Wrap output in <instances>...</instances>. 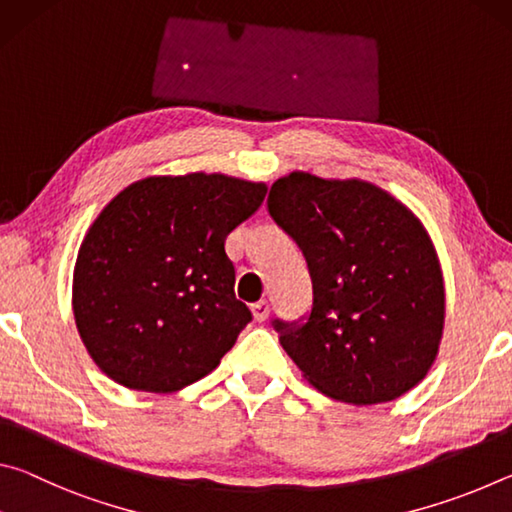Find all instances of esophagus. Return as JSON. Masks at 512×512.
<instances>
[{"instance_id":"1","label":"esophagus","mask_w":512,"mask_h":512,"mask_svg":"<svg viewBox=\"0 0 512 512\" xmlns=\"http://www.w3.org/2000/svg\"><path fill=\"white\" fill-rule=\"evenodd\" d=\"M250 309H253V316H255L257 323H264V320L268 318V314H271V305H268L266 300L255 302V305L250 307Z\"/></svg>"}]
</instances>
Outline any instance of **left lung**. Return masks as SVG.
Segmentation results:
<instances>
[{"label":"left lung","mask_w":512,"mask_h":512,"mask_svg":"<svg viewBox=\"0 0 512 512\" xmlns=\"http://www.w3.org/2000/svg\"><path fill=\"white\" fill-rule=\"evenodd\" d=\"M268 212L307 259V323L275 320L311 386L354 406L391 402L427 377L445 327V282L427 228L368 180L291 171Z\"/></svg>","instance_id":"8db88e82"}]
</instances>
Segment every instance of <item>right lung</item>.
Segmentation results:
<instances>
[{"instance_id": "obj_1", "label": "right lung", "mask_w": 512, "mask_h": 512, "mask_svg": "<svg viewBox=\"0 0 512 512\" xmlns=\"http://www.w3.org/2000/svg\"><path fill=\"white\" fill-rule=\"evenodd\" d=\"M266 183L149 176L112 198L76 255L72 309L101 372L144 393H176L219 366L250 323L225 239L257 212Z\"/></svg>"}]
</instances>
